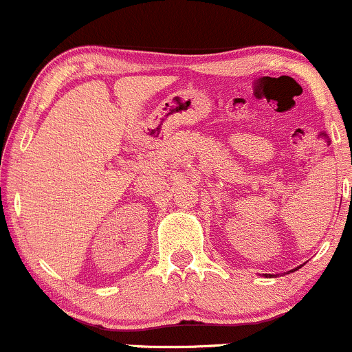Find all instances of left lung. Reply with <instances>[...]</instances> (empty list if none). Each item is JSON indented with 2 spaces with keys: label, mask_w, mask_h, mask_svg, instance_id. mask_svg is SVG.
<instances>
[{
  "label": "left lung",
  "mask_w": 352,
  "mask_h": 352,
  "mask_svg": "<svg viewBox=\"0 0 352 352\" xmlns=\"http://www.w3.org/2000/svg\"><path fill=\"white\" fill-rule=\"evenodd\" d=\"M294 270H297V268H294Z\"/></svg>",
  "instance_id": "left-lung-1"
}]
</instances>
